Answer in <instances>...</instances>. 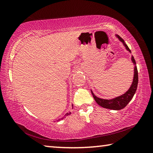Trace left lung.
Listing matches in <instances>:
<instances>
[{
	"label": "left lung",
	"instance_id": "left-lung-1",
	"mask_svg": "<svg viewBox=\"0 0 153 153\" xmlns=\"http://www.w3.org/2000/svg\"><path fill=\"white\" fill-rule=\"evenodd\" d=\"M116 36L119 38L121 42H122L123 45L125 46L126 48L128 50L129 53H131L130 49L128 48V46L126 45V43L124 42V40L121 38L120 36L118 35H116ZM131 61H132V63H134V79L132 84H131L130 88H129V90L127 91L125 94L120 96V97H117L115 98H113V99H102V98H100L97 97H96L94 93L92 92L91 90L92 94L94 97L95 101L97 102L98 105H100V107L103 108H108V109H113V110H120L122 109L124 107H126L127 105L128 104L129 101L131 100V98H133L134 94L136 93L137 86H138V69H137L136 67V61L134 59V56H131Z\"/></svg>",
	"mask_w": 153,
	"mask_h": 153
}]
</instances>
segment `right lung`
<instances>
[{
    "instance_id": "right-lung-1",
    "label": "right lung",
    "mask_w": 153,
    "mask_h": 153,
    "mask_svg": "<svg viewBox=\"0 0 153 153\" xmlns=\"http://www.w3.org/2000/svg\"><path fill=\"white\" fill-rule=\"evenodd\" d=\"M70 114H71V113L70 112H69V113H67L66 114H65V117H67V116H68L69 115H70ZM58 121V120H57Z\"/></svg>"
}]
</instances>
